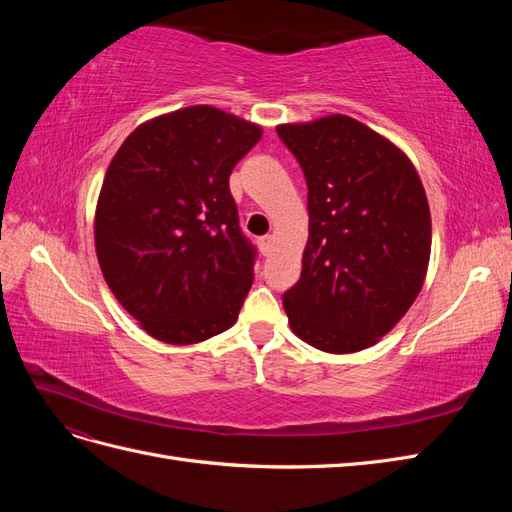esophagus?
I'll return each instance as SVG.
<instances>
[{"label":"esophagus","instance_id":"1","mask_svg":"<svg viewBox=\"0 0 512 512\" xmlns=\"http://www.w3.org/2000/svg\"><path fill=\"white\" fill-rule=\"evenodd\" d=\"M258 247H260V252H262V254L269 256V254H271V250H273V235L260 237V239H258Z\"/></svg>","mask_w":512,"mask_h":512}]
</instances>
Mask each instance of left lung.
<instances>
[{"instance_id":"left-lung-1","label":"left lung","mask_w":512,"mask_h":512,"mask_svg":"<svg viewBox=\"0 0 512 512\" xmlns=\"http://www.w3.org/2000/svg\"><path fill=\"white\" fill-rule=\"evenodd\" d=\"M307 181L301 280L284 292L292 333L331 354L378 344L425 284L431 213L414 164L348 115L280 123Z\"/></svg>"}]
</instances>
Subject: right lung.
Segmentation results:
<instances>
[{
    "label": "right lung",
    "instance_id": "1",
    "mask_svg": "<svg viewBox=\"0 0 512 512\" xmlns=\"http://www.w3.org/2000/svg\"><path fill=\"white\" fill-rule=\"evenodd\" d=\"M262 136L209 104L141 123L100 188L94 239L104 280L160 342H205L237 322L254 282L228 177Z\"/></svg>",
    "mask_w": 512,
    "mask_h": 512
}]
</instances>
